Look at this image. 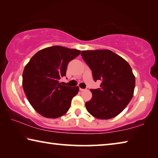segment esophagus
<instances>
[{
	"label": "esophagus",
	"mask_w": 158,
	"mask_h": 158,
	"mask_svg": "<svg viewBox=\"0 0 158 158\" xmlns=\"http://www.w3.org/2000/svg\"><path fill=\"white\" fill-rule=\"evenodd\" d=\"M80 91H84V90H85L86 89H80Z\"/></svg>",
	"instance_id": "esophagus-1"
}]
</instances>
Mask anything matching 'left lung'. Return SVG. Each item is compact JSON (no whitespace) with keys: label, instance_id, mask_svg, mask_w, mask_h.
<instances>
[{"label":"left lung","instance_id":"obj_1","mask_svg":"<svg viewBox=\"0 0 158 158\" xmlns=\"http://www.w3.org/2000/svg\"><path fill=\"white\" fill-rule=\"evenodd\" d=\"M81 55L100 89H90L91 100L85 102L89 113L98 119L116 117L132 100L135 77L126 60L108 49L82 51Z\"/></svg>","mask_w":158,"mask_h":158}]
</instances>
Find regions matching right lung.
I'll return each mask as SVG.
<instances>
[{
    "mask_svg": "<svg viewBox=\"0 0 158 158\" xmlns=\"http://www.w3.org/2000/svg\"><path fill=\"white\" fill-rule=\"evenodd\" d=\"M81 51L61 46L40 50L26 64L22 85L26 98L37 113L48 118H56L69 110L79 87L62 85L69 62Z\"/></svg>",
    "mask_w": 158,
    "mask_h": 158,
    "instance_id": "obj_1",
    "label": "right lung"
}]
</instances>
